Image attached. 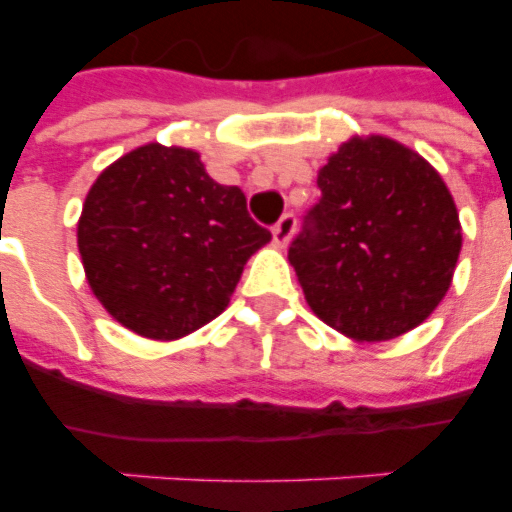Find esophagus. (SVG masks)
Listing matches in <instances>:
<instances>
[{
  "label": "esophagus",
  "instance_id": "34e87169",
  "mask_svg": "<svg viewBox=\"0 0 512 512\" xmlns=\"http://www.w3.org/2000/svg\"><path fill=\"white\" fill-rule=\"evenodd\" d=\"M295 215L292 212H284V215L279 217V223L273 225V241L279 244V247H287L289 239H292V233H295Z\"/></svg>",
  "mask_w": 512,
  "mask_h": 512
}]
</instances>
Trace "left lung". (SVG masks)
<instances>
[{"label": "left lung", "instance_id": "8db88e82", "mask_svg": "<svg viewBox=\"0 0 512 512\" xmlns=\"http://www.w3.org/2000/svg\"><path fill=\"white\" fill-rule=\"evenodd\" d=\"M319 188L289 244L311 311L361 342L422 324L444 300L462 249L441 175L412 148L369 135L329 156Z\"/></svg>", "mask_w": 512, "mask_h": 512}]
</instances>
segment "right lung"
<instances>
[{"instance_id": "add662e5", "label": "right lung", "mask_w": 512, "mask_h": 512, "mask_svg": "<svg viewBox=\"0 0 512 512\" xmlns=\"http://www.w3.org/2000/svg\"><path fill=\"white\" fill-rule=\"evenodd\" d=\"M76 239L103 308L135 335L177 340L225 311L271 231L196 151L148 143L100 172Z\"/></svg>"}]
</instances>
